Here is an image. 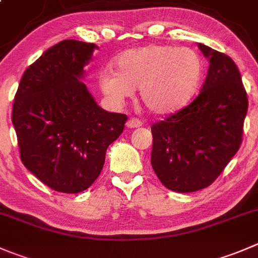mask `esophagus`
I'll return each mask as SVG.
<instances>
[{
    "instance_id": "obj_1",
    "label": "esophagus",
    "mask_w": 258,
    "mask_h": 258,
    "mask_svg": "<svg viewBox=\"0 0 258 258\" xmlns=\"http://www.w3.org/2000/svg\"><path fill=\"white\" fill-rule=\"evenodd\" d=\"M141 124H142V122L140 121V119L134 118V117H132V118H130L128 122H127V127H128V128H137V127H140Z\"/></svg>"
}]
</instances>
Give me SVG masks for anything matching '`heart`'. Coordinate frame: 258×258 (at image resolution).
Segmentation results:
<instances>
[{
	"label": "heart",
	"instance_id": "obj_1",
	"mask_svg": "<svg viewBox=\"0 0 258 258\" xmlns=\"http://www.w3.org/2000/svg\"><path fill=\"white\" fill-rule=\"evenodd\" d=\"M98 77L102 92L121 103L139 87L140 99L155 114H170L186 106L203 78L201 55L189 47L151 44L134 47L114 60Z\"/></svg>",
	"mask_w": 258,
	"mask_h": 258
}]
</instances>
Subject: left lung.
I'll return each instance as SVG.
<instances>
[{
    "label": "left lung",
    "instance_id": "8db88e82",
    "mask_svg": "<svg viewBox=\"0 0 258 258\" xmlns=\"http://www.w3.org/2000/svg\"><path fill=\"white\" fill-rule=\"evenodd\" d=\"M209 59L201 93L184 108L151 126V165L167 189L191 192L209 186L242 144L248 108L236 62L198 44Z\"/></svg>",
    "mask_w": 258,
    "mask_h": 258
}]
</instances>
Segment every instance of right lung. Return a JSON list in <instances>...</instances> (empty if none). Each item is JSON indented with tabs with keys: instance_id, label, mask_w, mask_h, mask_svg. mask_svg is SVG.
I'll return each instance as SVG.
<instances>
[{
	"instance_id": "1",
	"label": "right lung",
	"mask_w": 258,
	"mask_h": 258,
	"mask_svg": "<svg viewBox=\"0 0 258 258\" xmlns=\"http://www.w3.org/2000/svg\"><path fill=\"white\" fill-rule=\"evenodd\" d=\"M97 46L62 40L25 71L15 94L12 123L22 164L60 192L88 189L101 174L126 114L102 109L81 81Z\"/></svg>"
}]
</instances>
